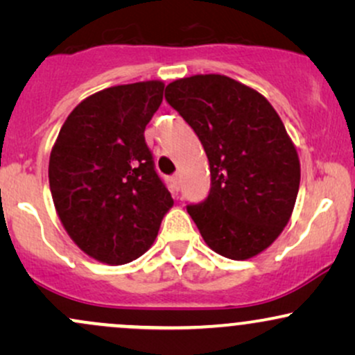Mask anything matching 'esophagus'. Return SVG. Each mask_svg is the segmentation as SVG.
Listing matches in <instances>:
<instances>
[{
    "label": "esophagus",
    "instance_id": "obj_1",
    "mask_svg": "<svg viewBox=\"0 0 355 355\" xmlns=\"http://www.w3.org/2000/svg\"><path fill=\"white\" fill-rule=\"evenodd\" d=\"M170 182H172V185H173V190H175V191L180 190V175H178V173L172 175V177H170Z\"/></svg>",
    "mask_w": 355,
    "mask_h": 355
}]
</instances>
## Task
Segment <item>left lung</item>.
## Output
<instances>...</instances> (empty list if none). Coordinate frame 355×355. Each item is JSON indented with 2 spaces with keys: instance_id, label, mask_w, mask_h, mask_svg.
<instances>
[{
  "instance_id": "1",
  "label": "left lung",
  "mask_w": 355,
  "mask_h": 355,
  "mask_svg": "<svg viewBox=\"0 0 355 355\" xmlns=\"http://www.w3.org/2000/svg\"><path fill=\"white\" fill-rule=\"evenodd\" d=\"M165 100L202 141L209 197L187 211L211 250L250 259L282 234L300 183L299 155L259 92L223 75L175 80Z\"/></svg>"
}]
</instances>
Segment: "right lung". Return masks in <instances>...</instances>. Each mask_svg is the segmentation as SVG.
Wrapping results in <instances>:
<instances>
[{
	"mask_svg": "<svg viewBox=\"0 0 355 355\" xmlns=\"http://www.w3.org/2000/svg\"><path fill=\"white\" fill-rule=\"evenodd\" d=\"M164 88L140 81L88 96L51 150L48 178L64 230L85 254L110 266L145 254L173 205L144 135Z\"/></svg>",
	"mask_w": 355,
	"mask_h": 355,
	"instance_id": "right-lung-1",
	"label": "right lung"
}]
</instances>
